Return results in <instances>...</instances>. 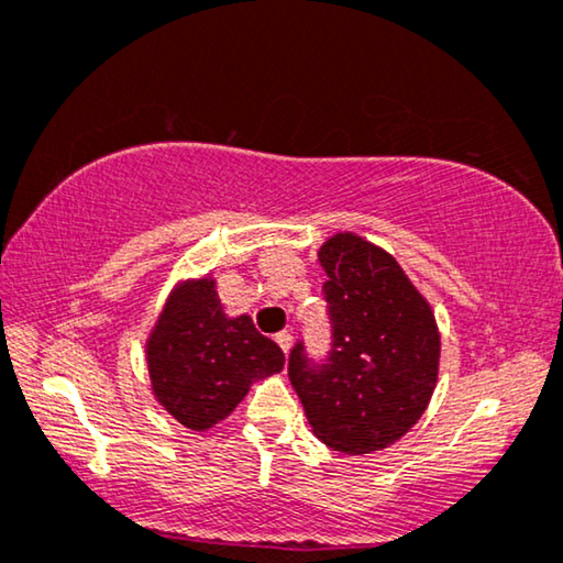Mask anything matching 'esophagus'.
Listing matches in <instances>:
<instances>
[{
  "mask_svg": "<svg viewBox=\"0 0 563 563\" xmlns=\"http://www.w3.org/2000/svg\"><path fill=\"white\" fill-rule=\"evenodd\" d=\"M275 341H278V346L285 351V354H288L292 346V335L288 331H280V333H275Z\"/></svg>",
  "mask_w": 563,
  "mask_h": 563,
  "instance_id": "1",
  "label": "esophagus"
}]
</instances>
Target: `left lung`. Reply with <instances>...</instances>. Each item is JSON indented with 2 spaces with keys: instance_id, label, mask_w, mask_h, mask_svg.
<instances>
[{
  "instance_id": "1",
  "label": "left lung",
  "mask_w": 563,
  "mask_h": 563,
  "mask_svg": "<svg viewBox=\"0 0 563 563\" xmlns=\"http://www.w3.org/2000/svg\"><path fill=\"white\" fill-rule=\"evenodd\" d=\"M333 323L329 362L290 351L288 376L313 434L346 455L394 444L417 424L438 387L434 310L387 250L356 232L318 247Z\"/></svg>"
}]
</instances>
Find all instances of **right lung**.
<instances>
[{"instance_id": "right-lung-1", "label": "right lung", "mask_w": 563, "mask_h": 563, "mask_svg": "<svg viewBox=\"0 0 563 563\" xmlns=\"http://www.w3.org/2000/svg\"><path fill=\"white\" fill-rule=\"evenodd\" d=\"M151 394L176 422L207 432L255 382L280 374L285 354L250 316H228L212 275L176 283L146 339Z\"/></svg>"}]
</instances>
